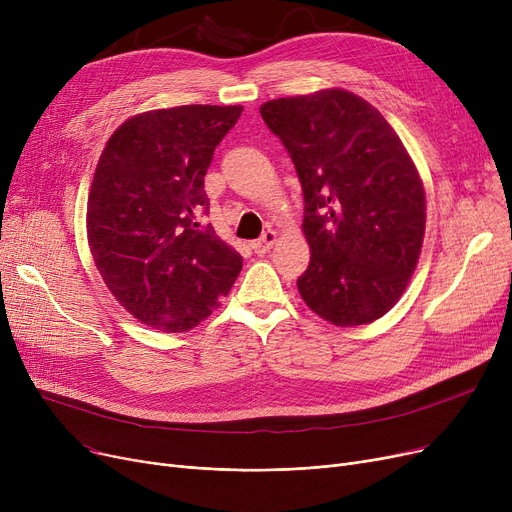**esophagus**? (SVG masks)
<instances>
[{
  "label": "esophagus",
  "mask_w": 512,
  "mask_h": 512,
  "mask_svg": "<svg viewBox=\"0 0 512 512\" xmlns=\"http://www.w3.org/2000/svg\"><path fill=\"white\" fill-rule=\"evenodd\" d=\"M276 240H278V232H276V230H267L261 238H257V240L251 242V249H253L257 255H265L267 251H270V249L276 245Z\"/></svg>",
  "instance_id": "obj_1"
}]
</instances>
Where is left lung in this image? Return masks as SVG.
I'll return each instance as SVG.
<instances>
[{
	"mask_svg": "<svg viewBox=\"0 0 512 512\" xmlns=\"http://www.w3.org/2000/svg\"><path fill=\"white\" fill-rule=\"evenodd\" d=\"M259 112L303 186V301L342 328L380 319L423 245L425 191L411 155L371 103L344 89L272 99Z\"/></svg>",
	"mask_w": 512,
	"mask_h": 512,
	"instance_id": "1",
	"label": "left lung"
}]
</instances>
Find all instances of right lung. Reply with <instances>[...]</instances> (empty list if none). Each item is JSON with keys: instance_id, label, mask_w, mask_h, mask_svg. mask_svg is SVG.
I'll return each instance as SVG.
<instances>
[{"instance_id": "obj_1", "label": "right lung", "mask_w": 512, "mask_h": 512, "mask_svg": "<svg viewBox=\"0 0 512 512\" xmlns=\"http://www.w3.org/2000/svg\"><path fill=\"white\" fill-rule=\"evenodd\" d=\"M242 105H178L128 118L95 168L87 236L118 303L159 332H186L220 307L242 257L199 218L203 178Z\"/></svg>"}]
</instances>
